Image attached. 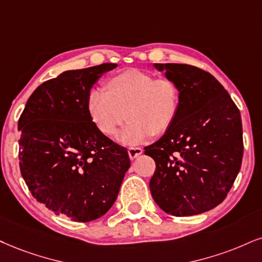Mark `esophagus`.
<instances>
[{"label":"esophagus","instance_id":"obj_1","mask_svg":"<svg viewBox=\"0 0 262 262\" xmlns=\"http://www.w3.org/2000/svg\"><path fill=\"white\" fill-rule=\"evenodd\" d=\"M127 151H128V157H130V159L134 160V159H136V158L140 157L142 153H143V149L140 147H135V148H128Z\"/></svg>","mask_w":262,"mask_h":262}]
</instances>
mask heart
<instances>
[{
  "label": "heart",
  "mask_w": 262,
  "mask_h": 262,
  "mask_svg": "<svg viewBox=\"0 0 262 262\" xmlns=\"http://www.w3.org/2000/svg\"><path fill=\"white\" fill-rule=\"evenodd\" d=\"M104 90L89 93L87 113L104 136L114 135L127 116L128 122L116 135V141L125 146H137L153 135L164 134L179 115L180 89L167 77L157 79L138 69H127L109 77Z\"/></svg>",
  "instance_id": "1"
}]
</instances>
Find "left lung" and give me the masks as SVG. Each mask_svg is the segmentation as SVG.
Listing matches in <instances>:
<instances>
[{"label": "left lung", "instance_id": "1", "mask_svg": "<svg viewBox=\"0 0 262 262\" xmlns=\"http://www.w3.org/2000/svg\"><path fill=\"white\" fill-rule=\"evenodd\" d=\"M181 93L179 115L164 136L144 148L156 160L149 188L167 214L192 216L214 209L241 170L239 109L211 74L187 64H154Z\"/></svg>", "mask_w": 262, "mask_h": 262}]
</instances>
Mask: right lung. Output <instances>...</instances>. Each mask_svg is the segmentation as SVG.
Returning <instances> with one entry per match:
<instances>
[{"instance_id": "right-lung-1", "label": "right lung", "mask_w": 262, "mask_h": 262, "mask_svg": "<svg viewBox=\"0 0 262 262\" xmlns=\"http://www.w3.org/2000/svg\"><path fill=\"white\" fill-rule=\"evenodd\" d=\"M116 67L67 70L41 83L18 121L20 172L32 196L77 222L112 208L130 167L127 149L97 130L86 106L92 86Z\"/></svg>"}]
</instances>
